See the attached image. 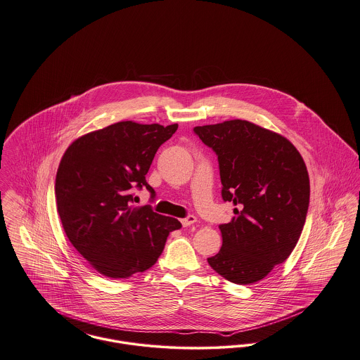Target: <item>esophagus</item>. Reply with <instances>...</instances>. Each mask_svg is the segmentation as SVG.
I'll use <instances>...</instances> for the list:
<instances>
[{
  "mask_svg": "<svg viewBox=\"0 0 360 360\" xmlns=\"http://www.w3.org/2000/svg\"><path fill=\"white\" fill-rule=\"evenodd\" d=\"M195 222H196V217L195 216L186 217V218H183V219H181V224H183V226H184V228L191 226L192 224H195Z\"/></svg>",
  "mask_w": 360,
  "mask_h": 360,
  "instance_id": "esophagus-1",
  "label": "esophagus"
}]
</instances>
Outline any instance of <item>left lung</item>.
I'll return each instance as SVG.
<instances>
[{
  "instance_id": "obj_1",
  "label": "left lung",
  "mask_w": 360,
  "mask_h": 360,
  "mask_svg": "<svg viewBox=\"0 0 360 360\" xmlns=\"http://www.w3.org/2000/svg\"><path fill=\"white\" fill-rule=\"evenodd\" d=\"M218 158L222 199L238 206L221 224L222 247L207 258L219 276L248 285L264 278L293 251L310 203L306 164L287 138L250 121L195 127Z\"/></svg>"
}]
</instances>
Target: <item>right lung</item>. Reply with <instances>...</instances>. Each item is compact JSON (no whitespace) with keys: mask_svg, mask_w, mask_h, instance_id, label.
Returning <instances> with one entry per match:
<instances>
[{"mask_svg":"<svg viewBox=\"0 0 360 360\" xmlns=\"http://www.w3.org/2000/svg\"><path fill=\"white\" fill-rule=\"evenodd\" d=\"M177 124L120 121L76 139L56 176V205L67 238L101 274L127 278L160 258L176 218L134 207V190L155 192L146 174Z\"/></svg>","mask_w":360,"mask_h":360,"instance_id":"1","label":"right lung"}]
</instances>
